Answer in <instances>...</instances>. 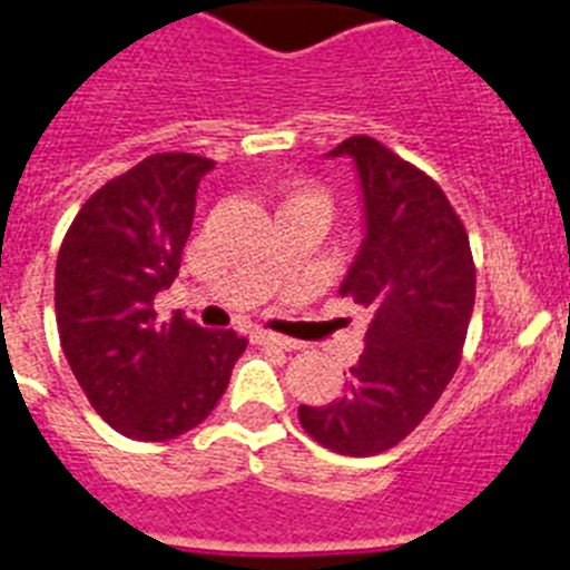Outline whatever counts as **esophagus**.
<instances>
[{
    "instance_id": "esophagus-1",
    "label": "esophagus",
    "mask_w": 570,
    "mask_h": 570,
    "mask_svg": "<svg viewBox=\"0 0 570 570\" xmlns=\"http://www.w3.org/2000/svg\"><path fill=\"white\" fill-rule=\"evenodd\" d=\"M253 340H255V343H258V345H267V348H281V351L297 348L295 340L281 337V334H273V332H255Z\"/></svg>"
}]
</instances>
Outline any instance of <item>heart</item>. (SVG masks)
I'll return each mask as SVG.
<instances>
[{
	"instance_id": "obj_1",
	"label": "heart",
	"mask_w": 570,
	"mask_h": 570,
	"mask_svg": "<svg viewBox=\"0 0 570 570\" xmlns=\"http://www.w3.org/2000/svg\"><path fill=\"white\" fill-rule=\"evenodd\" d=\"M284 205L309 207V210L321 213L323 219H328V210H332V205H328V196L323 194V190H317V188H295V190H289V196H286V199H284Z\"/></svg>"
}]
</instances>
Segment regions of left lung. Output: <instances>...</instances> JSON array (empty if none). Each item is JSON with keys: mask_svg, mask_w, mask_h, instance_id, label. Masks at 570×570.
<instances>
[{"mask_svg": "<svg viewBox=\"0 0 570 570\" xmlns=\"http://www.w3.org/2000/svg\"><path fill=\"white\" fill-rule=\"evenodd\" d=\"M365 236L340 295L371 312L365 351L343 396L297 407L303 430L340 455H376L405 439L461 363L475 306L470 236L444 190L374 137H348Z\"/></svg>", "mask_w": 570, "mask_h": 570, "instance_id": "left-lung-1", "label": "left lung"}]
</instances>
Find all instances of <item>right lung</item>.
Returning <instances> with one entry per match:
<instances>
[{
  "label": "right lung",
  "mask_w": 570,
  "mask_h": 570,
  "mask_svg": "<svg viewBox=\"0 0 570 570\" xmlns=\"http://www.w3.org/2000/svg\"><path fill=\"white\" fill-rule=\"evenodd\" d=\"M213 165L151 154L83 202L58 249L63 357L98 416L129 439L168 441L205 422L247 348L230 328L154 312L179 275L196 188Z\"/></svg>",
  "instance_id": "add662e5"
}]
</instances>
